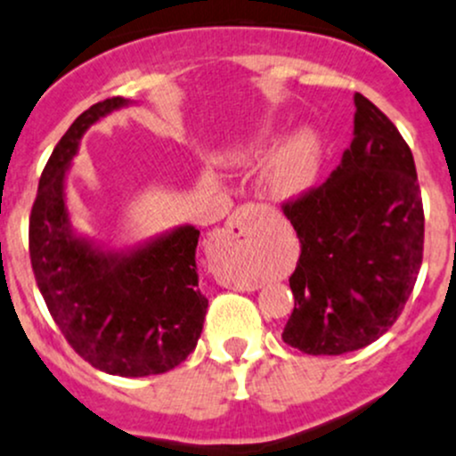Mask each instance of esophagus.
Segmentation results:
<instances>
[{
  "mask_svg": "<svg viewBox=\"0 0 456 456\" xmlns=\"http://www.w3.org/2000/svg\"><path fill=\"white\" fill-rule=\"evenodd\" d=\"M257 216L256 205H242L236 212L229 216L227 224L216 233V244L218 247H240L247 244L253 236V220Z\"/></svg>",
  "mask_w": 456,
  "mask_h": 456,
  "instance_id": "obj_1",
  "label": "esophagus"
}]
</instances>
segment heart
Here are the masks:
<instances>
[{
	"instance_id": "obj_1",
	"label": "heart",
	"mask_w": 456,
	"mask_h": 456,
	"mask_svg": "<svg viewBox=\"0 0 456 456\" xmlns=\"http://www.w3.org/2000/svg\"><path fill=\"white\" fill-rule=\"evenodd\" d=\"M271 126H262L247 140L227 148L220 159L227 166H247L266 151L271 142ZM321 172V142L313 128H299L277 146L268 159L265 185L273 199L281 203L304 199L314 190Z\"/></svg>"
}]
</instances>
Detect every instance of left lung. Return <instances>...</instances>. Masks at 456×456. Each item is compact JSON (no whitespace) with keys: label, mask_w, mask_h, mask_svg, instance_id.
I'll use <instances>...</instances> for the list:
<instances>
[{"label":"left lung","mask_w":456,"mask_h":456,"mask_svg":"<svg viewBox=\"0 0 456 456\" xmlns=\"http://www.w3.org/2000/svg\"><path fill=\"white\" fill-rule=\"evenodd\" d=\"M352 146L323 185L284 205L301 244L290 275L286 345L313 356L367 347L413 292L424 209L413 152L365 95H354Z\"/></svg>","instance_id":"8db88e82"}]
</instances>
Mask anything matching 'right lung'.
Here are the masks:
<instances>
[{
	"label": "right lung",
	"instance_id": "right-lung-1",
	"mask_svg": "<svg viewBox=\"0 0 456 456\" xmlns=\"http://www.w3.org/2000/svg\"><path fill=\"white\" fill-rule=\"evenodd\" d=\"M128 104H94L56 143L32 205L30 260L47 310L76 354L111 376L143 378L170 371L194 352L208 299L196 268L200 232L191 224L128 248H107L71 224L67 175L80 140Z\"/></svg>",
	"mask_w": 456,
	"mask_h": 456
}]
</instances>
